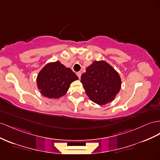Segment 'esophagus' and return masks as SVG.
<instances>
[{
    "label": "esophagus",
    "mask_w": 160,
    "mask_h": 160,
    "mask_svg": "<svg viewBox=\"0 0 160 160\" xmlns=\"http://www.w3.org/2000/svg\"><path fill=\"white\" fill-rule=\"evenodd\" d=\"M77 75L78 76V77L79 79H81V72H77Z\"/></svg>",
    "instance_id": "1"
}]
</instances>
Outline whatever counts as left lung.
<instances>
[{
    "label": "left lung",
    "instance_id": "obj_1",
    "mask_svg": "<svg viewBox=\"0 0 160 160\" xmlns=\"http://www.w3.org/2000/svg\"><path fill=\"white\" fill-rule=\"evenodd\" d=\"M85 93L98 105L113 101L121 89L118 72L104 60H95L86 68L81 77Z\"/></svg>",
    "mask_w": 160,
    "mask_h": 160
}]
</instances>
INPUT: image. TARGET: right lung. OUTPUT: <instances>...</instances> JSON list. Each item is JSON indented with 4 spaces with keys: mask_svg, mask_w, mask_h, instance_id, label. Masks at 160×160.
<instances>
[{
    "mask_svg": "<svg viewBox=\"0 0 160 160\" xmlns=\"http://www.w3.org/2000/svg\"><path fill=\"white\" fill-rule=\"evenodd\" d=\"M78 79L70 68L57 60L47 63L42 68L38 74L36 84L43 96L58 99L67 93L73 81Z\"/></svg>",
    "mask_w": 160,
    "mask_h": 160,
    "instance_id": "obj_1",
    "label": "right lung"
}]
</instances>
